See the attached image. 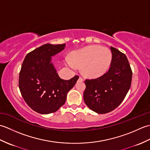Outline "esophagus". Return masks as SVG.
<instances>
[{"label":"esophagus","mask_w":150,"mask_h":150,"mask_svg":"<svg viewBox=\"0 0 150 150\" xmlns=\"http://www.w3.org/2000/svg\"><path fill=\"white\" fill-rule=\"evenodd\" d=\"M79 80H80V81H84V79H82L81 77H79Z\"/></svg>","instance_id":"esophagus-1"}]
</instances>
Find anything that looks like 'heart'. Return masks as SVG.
Returning a JSON list of instances; mask_svg holds the SVG:
<instances>
[{"label":"heart","mask_w":150,"mask_h":150,"mask_svg":"<svg viewBox=\"0 0 150 150\" xmlns=\"http://www.w3.org/2000/svg\"><path fill=\"white\" fill-rule=\"evenodd\" d=\"M112 61L110 49L99 45H91L73 52L71 59L66 57L65 64L71 69L81 66L83 74L90 78H97L106 73Z\"/></svg>","instance_id":"b5f03b06"}]
</instances>
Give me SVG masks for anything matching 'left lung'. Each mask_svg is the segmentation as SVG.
<instances>
[{"label": "left lung", "instance_id": "8db88e82", "mask_svg": "<svg viewBox=\"0 0 150 150\" xmlns=\"http://www.w3.org/2000/svg\"><path fill=\"white\" fill-rule=\"evenodd\" d=\"M112 61L104 75L85 81V104L97 113H109L121 104L131 86L132 71L125 54L110 47Z\"/></svg>", "mask_w": 150, "mask_h": 150}]
</instances>
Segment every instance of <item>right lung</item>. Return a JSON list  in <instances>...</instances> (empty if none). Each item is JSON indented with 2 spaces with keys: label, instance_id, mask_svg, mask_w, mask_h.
Instances as JSON below:
<instances>
[{
  "label": "right lung",
  "instance_id": "add662e5",
  "mask_svg": "<svg viewBox=\"0 0 150 150\" xmlns=\"http://www.w3.org/2000/svg\"><path fill=\"white\" fill-rule=\"evenodd\" d=\"M66 44H46L28 53L19 73L18 87L24 100L40 114L54 113L64 104L68 92L79 76L68 81L60 79L52 57L64 49Z\"/></svg>",
  "mask_w": 150,
  "mask_h": 150
}]
</instances>
